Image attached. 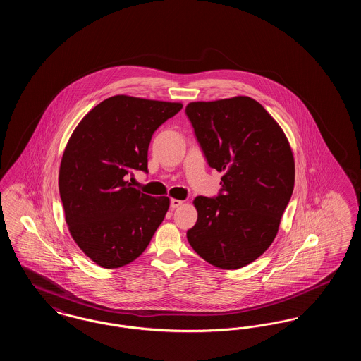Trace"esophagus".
Listing matches in <instances>:
<instances>
[{
    "label": "esophagus",
    "instance_id": "1",
    "mask_svg": "<svg viewBox=\"0 0 361 361\" xmlns=\"http://www.w3.org/2000/svg\"><path fill=\"white\" fill-rule=\"evenodd\" d=\"M183 203H184V202H181V200L172 199V200H171V207H172V209H174V208H178V207L183 206Z\"/></svg>",
    "mask_w": 361,
    "mask_h": 361
}]
</instances>
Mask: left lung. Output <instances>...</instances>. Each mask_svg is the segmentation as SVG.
I'll return each mask as SVG.
<instances>
[{
	"mask_svg": "<svg viewBox=\"0 0 361 361\" xmlns=\"http://www.w3.org/2000/svg\"><path fill=\"white\" fill-rule=\"evenodd\" d=\"M185 114L207 164L224 172L218 196H197L189 245L207 262L238 269L275 240L295 183L290 143L256 100L189 103Z\"/></svg>",
	"mask_w": 361,
	"mask_h": 361,
	"instance_id": "8db88e82",
	"label": "left lung"
}]
</instances>
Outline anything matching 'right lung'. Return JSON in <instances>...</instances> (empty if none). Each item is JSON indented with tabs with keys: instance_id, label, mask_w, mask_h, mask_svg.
<instances>
[{
	"instance_id": "1",
	"label": "right lung",
	"mask_w": 361,
	"mask_h": 361,
	"mask_svg": "<svg viewBox=\"0 0 361 361\" xmlns=\"http://www.w3.org/2000/svg\"><path fill=\"white\" fill-rule=\"evenodd\" d=\"M181 108L119 94L96 105L71 134L59 193L73 240L97 265L112 269L133 262L162 224L169 197L142 193L130 180L137 171L147 173L155 130Z\"/></svg>"
}]
</instances>
